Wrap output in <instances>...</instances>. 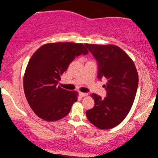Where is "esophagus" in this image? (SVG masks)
Listing matches in <instances>:
<instances>
[{"instance_id": "1", "label": "esophagus", "mask_w": 158, "mask_h": 158, "mask_svg": "<svg viewBox=\"0 0 158 158\" xmlns=\"http://www.w3.org/2000/svg\"><path fill=\"white\" fill-rule=\"evenodd\" d=\"M79 96L81 97H85V96H88V94L87 93H82V92H80L79 93Z\"/></svg>"}]
</instances>
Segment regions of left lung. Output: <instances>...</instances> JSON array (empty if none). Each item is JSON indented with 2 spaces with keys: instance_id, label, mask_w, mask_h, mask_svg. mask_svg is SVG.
<instances>
[{
  "instance_id": "obj_1",
  "label": "left lung",
  "mask_w": 158,
  "mask_h": 158,
  "mask_svg": "<svg viewBox=\"0 0 158 158\" xmlns=\"http://www.w3.org/2000/svg\"><path fill=\"white\" fill-rule=\"evenodd\" d=\"M98 64V78H106V96L92 94L94 108L86 111L88 119L101 129L117 126L129 114L138 87V73L132 60L115 45L85 44Z\"/></svg>"
}]
</instances>
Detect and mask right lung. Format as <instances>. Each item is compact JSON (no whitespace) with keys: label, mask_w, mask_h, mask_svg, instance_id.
Here are the masks:
<instances>
[{"label":"right lung","mask_w":158,"mask_h":158,"mask_svg":"<svg viewBox=\"0 0 158 158\" xmlns=\"http://www.w3.org/2000/svg\"><path fill=\"white\" fill-rule=\"evenodd\" d=\"M83 44L57 42L40 47L28 62L23 77V90L31 109L47 122L64 118L77 100V92L58 85L60 77L75 57L86 55Z\"/></svg>","instance_id":"add662e5"}]
</instances>
